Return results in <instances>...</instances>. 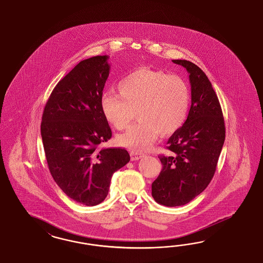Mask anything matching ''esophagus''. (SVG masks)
Returning a JSON list of instances; mask_svg holds the SVG:
<instances>
[{"mask_svg": "<svg viewBox=\"0 0 263 263\" xmlns=\"http://www.w3.org/2000/svg\"><path fill=\"white\" fill-rule=\"evenodd\" d=\"M130 156H131V160L132 161H136V160L141 159L142 157H143V154L141 153V152H131Z\"/></svg>", "mask_w": 263, "mask_h": 263, "instance_id": "1", "label": "esophagus"}]
</instances>
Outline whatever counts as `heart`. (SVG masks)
<instances>
[{
  "label": "heart",
  "instance_id": "obj_1",
  "mask_svg": "<svg viewBox=\"0 0 263 263\" xmlns=\"http://www.w3.org/2000/svg\"><path fill=\"white\" fill-rule=\"evenodd\" d=\"M119 95L105 93L101 110L118 130L134 119L139 122L118 138L120 145L135 152L148 148L160 134H174L183 125L190 106L189 88L181 77L162 70L139 67L121 80Z\"/></svg>",
  "mask_w": 263,
  "mask_h": 263
}]
</instances>
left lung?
<instances>
[{"instance_id": "obj_1", "label": "left lung", "mask_w": 263, "mask_h": 263, "mask_svg": "<svg viewBox=\"0 0 263 263\" xmlns=\"http://www.w3.org/2000/svg\"><path fill=\"white\" fill-rule=\"evenodd\" d=\"M190 74L191 108L183 125L170 137L159 155L163 165L152 185V197L165 206H180L203 191L215 174L226 127L223 111L210 81L198 65L173 60Z\"/></svg>"}]
</instances>
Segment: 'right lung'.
<instances>
[{
    "label": "right lung",
    "instance_id": "obj_1",
    "mask_svg": "<svg viewBox=\"0 0 263 263\" xmlns=\"http://www.w3.org/2000/svg\"><path fill=\"white\" fill-rule=\"evenodd\" d=\"M108 58L80 62L57 84L40 128L55 182L70 199L88 206L103 201L114 173L130 160L125 148L99 147L111 137L100 106L110 72Z\"/></svg>",
    "mask_w": 263,
    "mask_h": 263
}]
</instances>
